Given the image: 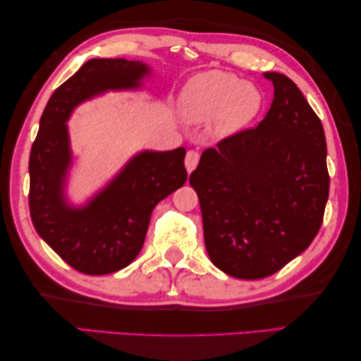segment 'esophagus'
Listing matches in <instances>:
<instances>
[{
    "label": "esophagus",
    "instance_id": "34e87169",
    "mask_svg": "<svg viewBox=\"0 0 361 361\" xmlns=\"http://www.w3.org/2000/svg\"><path fill=\"white\" fill-rule=\"evenodd\" d=\"M198 161H200V153L197 150H188L185 155V168H187L188 174H190L192 171L197 168Z\"/></svg>",
    "mask_w": 361,
    "mask_h": 361
}]
</instances>
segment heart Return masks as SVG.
Masks as SVG:
<instances>
[{
    "instance_id": "1",
    "label": "heart",
    "mask_w": 361,
    "mask_h": 361,
    "mask_svg": "<svg viewBox=\"0 0 361 361\" xmlns=\"http://www.w3.org/2000/svg\"><path fill=\"white\" fill-rule=\"evenodd\" d=\"M262 105L261 92L235 75L212 70L188 82L180 96V114L188 123L211 120L212 133L230 137L257 116Z\"/></svg>"
}]
</instances>
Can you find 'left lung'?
<instances>
[{
  "mask_svg": "<svg viewBox=\"0 0 361 361\" xmlns=\"http://www.w3.org/2000/svg\"><path fill=\"white\" fill-rule=\"evenodd\" d=\"M264 76L275 87L264 120L206 149L190 174L211 262L243 280L274 275L309 247L329 193L320 118L288 76Z\"/></svg>",
  "mask_w": 361,
  "mask_h": 361,
  "instance_id": "1",
  "label": "left lung"
}]
</instances>
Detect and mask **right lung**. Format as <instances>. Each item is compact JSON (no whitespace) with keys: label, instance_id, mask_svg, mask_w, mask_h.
Masks as SVG:
<instances>
[{"label":"right lung","instance_id":"obj_1","mask_svg":"<svg viewBox=\"0 0 361 361\" xmlns=\"http://www.w3.org/2000/svg\"><path fill=\"white\" fill-rule=\"evenodd\" d=\"M150 68L126 59H91L57 87L30 152V216L38 235L70 267L107 275L131 264L155 206L187 180L185 149L140 152L86 206H70L63 185L72 164L67 121L73 109L109 90H135Z\"/></svg>","mask_w":361,"mask_h":361}]
</instances>
